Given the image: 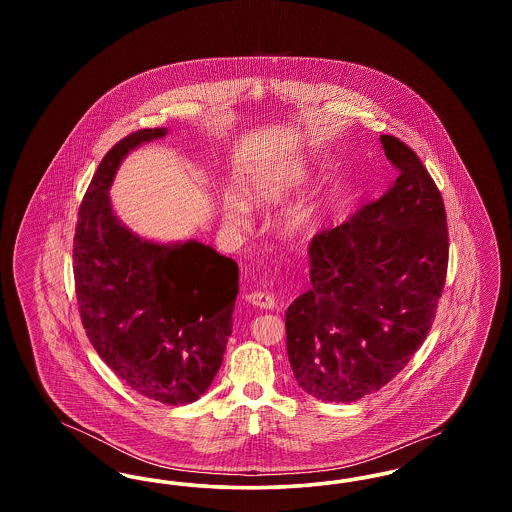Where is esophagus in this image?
I'll return each instance as SVG.
<instances>
[{
	"instance_id": "1",
	"label": "esophagus",
	"mask_w": 512,
	"mask_h": 512,
	"mask_svg": "<svg viewBox=\"0 0 512 512\" xmlns=\"http://www.w3.org/2000/svg\"><path fill=\"white\" fill-rule=\"evenodd\" d=\"M247 301L253 303L255 307L261 309H274L276 307V297L265 292H251L247 293Z\"/></svg>"
}]
</instances>
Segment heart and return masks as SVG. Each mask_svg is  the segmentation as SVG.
<instances>
[{"instance_id":"obj_1","label":"heart","mask_w":512,"mask_h":512,"mask_svg":"<svg viewBox=\"0 0 512 512\" xmlns=\"http://www.w3.org/2000/svg\"><path fill=\"white\" fill-rule=\"evenodd\" d=\"M309 178V167L303 161L268 163L249 172L240 186L245 201L253 205L280 203L297 192ZM222 215L230 224H240L245 217V205L240 197L226 195ZM318 203L315 199H301L284 211L282 222L288 232L305 234L317 222Z\"/></svg>"}]
</instances>
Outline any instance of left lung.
Masks as SVG:
<instances>
[{
    "mask_svg": "<svg viewBox=\"0 0 512 512\" xmlns=\"http://www.w3.org/2000/svg\"><path fill=\"white\" fill-rule=\"evenodd\" d=\"M380 140L397 178L311 240L313 286L286 311L293 376L322 401L351 403L395 378L426 340L445 286L449 234L438 186L411 147Z\"/></svg>",
    "mask_w": 512,
    "mask_h": 512,
    "instance_id": "1",
    "label": "left lung"
}]
</instances>
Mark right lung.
Returning <instances> with one entry per match:
<instances>
[{
	"mask_svg": "<svg viewBox=\"0 0 512 512\" xmlns=\"http://www.w3.org/2000/svg\"><path fill=\"white\" fill-rule=\"evenodd\" d=\"M165 134L136 130L101 159L78 209L74 288L88 340L122 382L151 401L186 405L222 365L240 270L209 245L147 242L115 217L107 190L122 159Z\"/></svg>",
	"mask_w": 512,
	"mask_h": 512,
	"instance_id": "add662e5",
	"label": "right lung"
}]
</instances>
